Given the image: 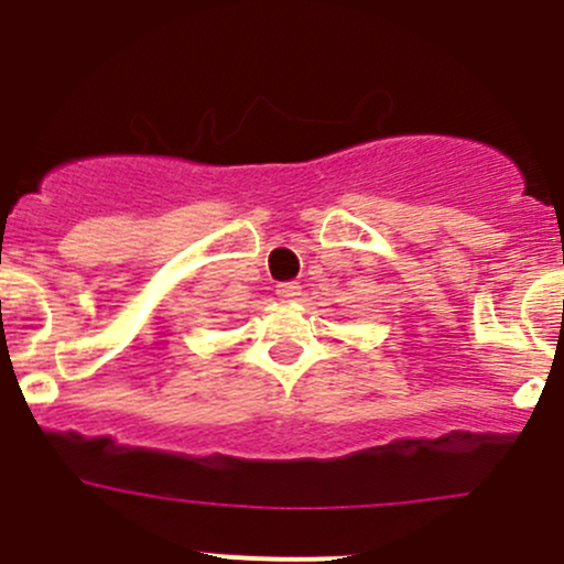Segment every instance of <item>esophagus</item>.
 Returning <instances> with one entry per match:
<instances>
[{
    "mask_svg": "<svg viewBox=\"0 0 564 564\" xmlns=\"http://www.w3.org/2000/svg\"><path fill=\"white\" fill-rule=\"evenodd\" d=\"M276 295H280L282 301H295L301 295V284L299 282H282L276 284Z\"/></svg>",
    "mask_w": 564,
    "mask_h": 564,
    "instance_id": "1",
    "label": "esophagus"
}]
</instances>
